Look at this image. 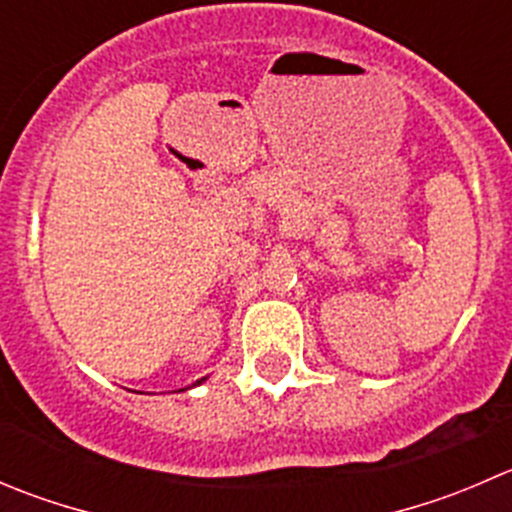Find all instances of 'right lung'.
<instances>
[{"mask_svg":"<svg viewBox=\"0 0 512 512\" xmlns=\"http://www.w3.org/2000/svg\"><path fill=\"white\" fill-rule=\"evenodd\" d=\"M207 380V377H200V380H197V382H192V385H202V382H205Z\"/></svg>","mask_w":512,"mask_h":512,"instance_id":"obj_1","label":"right lung"}]
</instances>
